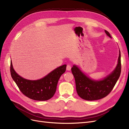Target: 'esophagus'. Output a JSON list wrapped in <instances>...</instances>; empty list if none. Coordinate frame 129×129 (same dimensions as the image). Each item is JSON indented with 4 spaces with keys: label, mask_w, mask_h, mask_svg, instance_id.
<instances>
[{
    "label": "esophagus",
    "mask_w": 129,
    "mask_h": 129,
    "mask_svg": "<svg viewBox=\"0 0 129 129\" xmlns=\"http://www.w3.org/2000/svg\"><path fill=\"white\" fill-rule=\"evenodd\" d=\"M71 65H70V64H68L67 66V68H67V71H71Z\"/></svg>",
    "instance_id": "34e87169"
}]
</instances>
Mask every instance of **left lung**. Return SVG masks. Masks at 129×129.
Returning a JSON list of instances; mask_svg holds the SVG:
<instances>
[{"label":"left lung","instance_id":"8db88e82","mask_svg":"<svg viewBox=\"0 0 129 129\" xmlns=\"http://www.w3.org/2000/svg\"><path fill=\"white\" fill-rule=\"evenodd\" d=\"M108 37L111 38L110 33L105 30ZM72 72L75 78L76 89L78 95L87 101H95L106 97L114 88L121 73L120 52L118 63L115 70L107 77L101 80H94L89 78L82 72L76 66L74 65Z\"/></svg>","mask_w":129,"mask_h":129}]
</instances>
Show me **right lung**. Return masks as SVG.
<instances>
[{"mask_svg": "<svg viewBox=\"0 0 129 129\" xmlns=\"http://www.w3.org/2000/svg\"><path fill=\"white\" fill-rule=\"evenodd\" d=\"M64 64L53 70L44 77L38 80H27L19 75L11 61L12 77L21 92L28 98L36 101L48 100L55 94L58 81L66 70Z\"/></svg>", "mask_w": 129, "mask_h": 129, "instance_id": "add662e5", "label": "right lung"}]
</instances>
